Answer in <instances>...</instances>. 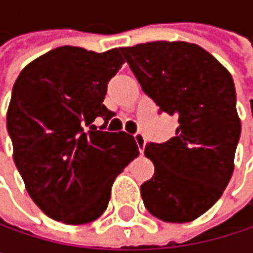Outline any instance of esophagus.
Wrapping results in <instances>:
<instances>
[{"label": "esophagus", "mask_w": 253, "mask_h": 253, "mask_svg": "<svg viewBox=\"0 0 253 253\" xmlns=\"http://www.w3.org/2000/svg\"><path fill=\"white\" fill-rule=\"evenodd\" d=\"M134 140H136V143H137V146H139V151L143 154L145 146H146V137H145V134H143L142 131H136V133H134Z\"/></svg>", "instance_id": "34e87169"}]
</instances>
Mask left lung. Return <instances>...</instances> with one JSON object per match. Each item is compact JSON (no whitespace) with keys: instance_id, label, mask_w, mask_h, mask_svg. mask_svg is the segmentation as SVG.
Returning <instances> with one entry per match:
<instances>
[{"instance_id":"obj_1","label":"left lung","mask_w":253,"mask_h":253,"mask_svg":"<svg viewBox=\"0 0 253 253\" xmlns=\"http://www.w3.org/2000/svg\"><path fill=\"white\" fill-rule=\"evenodd\" d=\"M120 51L160 113L178 117L174 137L145 148L155 173L140 186L143 204L163 221H192L220 199L233 174L240 137L233 79L189 42L158 41Z\"/></svg>"}]
</instances>
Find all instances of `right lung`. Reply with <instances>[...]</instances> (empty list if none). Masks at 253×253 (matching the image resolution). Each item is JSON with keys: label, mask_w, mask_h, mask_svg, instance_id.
Wrapping results in <instances>:
<instances>
[{"label": "right lung", "mask_w": 253, "mask_h": 253, "mask_svg": "<svg viewBox=\"0 0 253 253\" xmlns=\"http://www.w3.org/2000/svg\"><path fill=\"white\" fill-rule=\"evenodd\" d=\"M123 64L117 48L98 54L60 46L27 64L13 86L7 130L14 163L30 198L52 220H96L116 177L139 155L133 136L104 130L114 116L102 104L107 84Z\"/></svg>", "instance_id": "right-lung-1"}]
</instances>
